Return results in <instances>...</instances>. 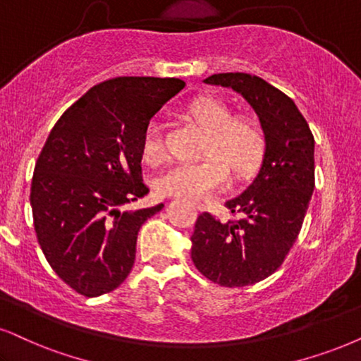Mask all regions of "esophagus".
Wrapping results in <instances>:
<instances>
[{
    "label": "esophagus",
    "mask_w": 361,
    "mask_h": 361,
    "mask_svg": "<svg viewBox=\"0 0 361 361\" xmlns=\"http://www.w3.org/2000/svg\"><path fill=\"white\" fill-rule=\"evenodd\" d=\"M193 204L200 209V212H202V209H204V204L202 202H193Z\"/></svg>",
    "instance_id": "esophagus-1"
}]
</instances>
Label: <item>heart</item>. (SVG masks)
Returning <instances> with one entry per match:
<instances>
[{
	"instance_id": "b5f03b06",
	"label": "heart",
	"mask_w": 361,
	"mask_h": 361,
	"mask_svg": "<svg viewBox=\"0 0 361 361\" xmlns=\"http://www.w3.org/2000/svg\"><path fill=\"white\" fill-rule=\"evenodd\" d=\"M186 116L204 131L200 149V157L204 158L195 163H178L159 175V193L204 198L225 188L230 173L235 180H245L257 170L267 147L264 130L257 116L248 113L231 115V108L214 97L196 98L186 108ZM141 154L148 165H158L165 158L157 126L145 131Z\"/></svg>"
}]
</instances>
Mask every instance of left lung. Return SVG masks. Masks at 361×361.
Here are the masks:
<instances>
[{
	"label": "left lung",
	"mask_w": 361,
	"mask_h": 361,
	"mask_svg": "<svg viewBox=\"0 0 361 361\" xmlns=\"http://www.w3.org/2000/svg\"><path fill=\"white\" fill-rule=\"evenodd\" d=\"M235 90L252 104L267 138L252 185L225 203L238 218L220 221L204 212L191 235V259L209 281L228 288L255 285L275 273L298 238L314 188V138L283 91L248 73L204 80Z\"/></svg>",
	"instance_id": "1"
}]
</instances>
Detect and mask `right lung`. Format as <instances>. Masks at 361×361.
<instances>
[{
  "mask_svg": "<svg viewBox=\"0 0 361 361\" xmlns=\"http://www.w3.org/2000/svg\"><path fill=\"white\" fill-rule=\"evenodd\" d=\"M185 81L120 76L63 113L36 159L31 209L38 243L76 293H109L130 275L141 225L163 208L121 212L148 193L141 141L154 113Z\"/></svg>",
  "mask_w": 361,
  "mask_h": 361,
  "instance_id": "1",
  "label": "right lung"
}]
</instances>
